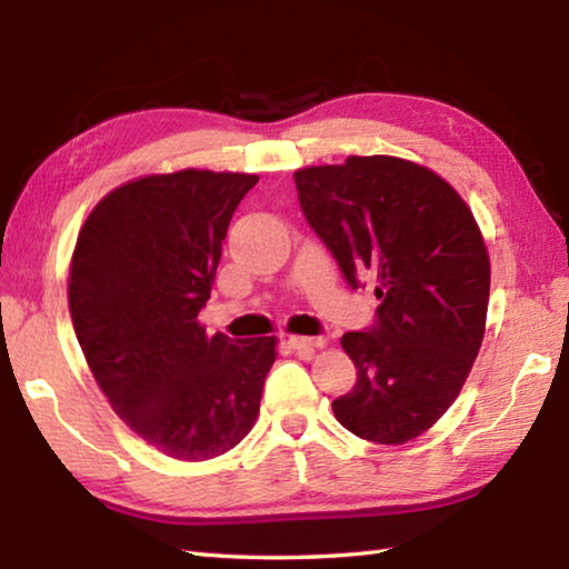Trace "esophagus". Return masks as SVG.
<instances>
[{
    "mask_svg": "<svg viewBox=\"0 0 569 569\" xmlns=\"http://www.w3.org/2000/svg\"><path fill=\"white\" fill-rule=\"evenodd\" d=\"M288 343H291V349L298 353H313L316 349H323L326 339L323 336H291Z\"/></svg>",
    "mask_w": 569,
    "mask_h": 569,
    "instance_id": "34e87169",
    "label": "esophagus"
}]
</instances>
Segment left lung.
I'll list each match as a JSON object with an SVG mask.
<instances>
[{
	"mask_svg": "<svg viewBox=\"0 0 569 569\" xmlns=\"http://www.w3.org/2000/svg\"><path fill=\"white\" fill-rule=\"evenodd\" d=\"M303 216L346 281L377 278V323L343 333L359 369L333 401L351 435L403 445L435 427L485 339L489 253L469 206L419 162L349 156L293 172Z\"/></svg>",
	"mask_w": 569,
	"mask_h": 569,
	"instance_id": "8db88e82",
	"label": "left lung"
}]
</instances>
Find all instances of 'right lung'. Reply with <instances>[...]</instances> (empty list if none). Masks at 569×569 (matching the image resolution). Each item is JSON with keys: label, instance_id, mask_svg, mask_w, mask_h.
<instances>
[{"label": "right lung", "instance_id": "1", "mask_svg": "<svg viewBox=\"0 0 569 569\" xmlns=\"http://www.w3.org/2000/svg\"><path fill=\"white\" fill-rule=\"evenodd\" d=\"M248 172L178 170L110 190L77 236L67 301L77 341L112 411L162 455H226L258 419L276 336H208L230 218Z\"/></svg>", "mask_w": 569, "mask_h": 569}]
</instances>
